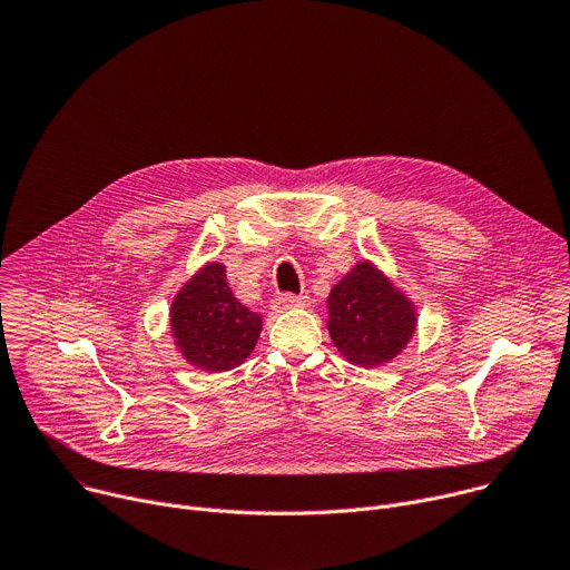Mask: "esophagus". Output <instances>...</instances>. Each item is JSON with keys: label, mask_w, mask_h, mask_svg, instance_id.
Wrapping results in <instances>:
<instances>
[{"label": "esophagus", "mask_w": 570, "mask_h": 570, "mask_svg": "<svg viewBox=\"0 0 570 570\" xmlns=\"http://www.w3.org/2000/svg\"><path fill=\"white\" fill-rule=\"evenodd\" d=\"M311 297L308 295H295V293H282L277 297H273V308H295V306H308Z\"/></svg>", "instance_id": "obj_1"}]
</instances>
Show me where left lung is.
I'll return each mask as SVG.
<instances>
[{"label": "left lung", "instance_id": "8db88e82", "mask_svg": "<svg viewBox=\"0 0 570 570\" xmlns=\"http://www.w3.org/2000/svg\"><path fill=\"white\" fill-rule=\"evenodd\" d=\"M330 334L354 365H381L394 358L415 332L411 302L372 266L356 268L330 293Z\"/></svg>", "mask_w": 570, "mask_h": 570}]
</instances>
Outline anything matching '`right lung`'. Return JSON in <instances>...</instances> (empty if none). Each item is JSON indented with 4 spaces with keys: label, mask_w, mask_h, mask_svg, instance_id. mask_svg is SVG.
I'll return each mask as SVG.
<instances>
[{
    "label": "right lung",
    "mask_w": 570,
    "mask_h": 570,
    "mask_svg": "<svg viewBox=\"0 0 570 570\" xmlns=\"http://www.w3.org/2000/svg\"><path fill=\"white\" fill-rule=\"evenodd\" d=\"M171 330L191 365L205 372H225L250 356L262 332V317L232 295L225 268L209 264L176 297Z\"/></svg>",
    "instance_id": "obj_1"
}]
</instances>
